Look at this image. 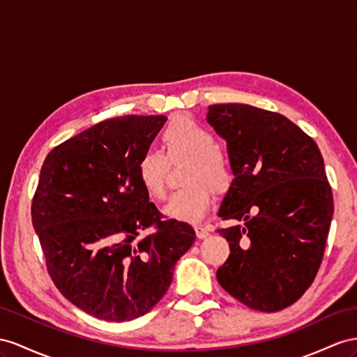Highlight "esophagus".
Returning a JSON list of instances; mask_svg holds the SVG:
<instances>
[{
  "instance_id": "34e87169",
  "label": "esophagus",
  "mask_w": 357,
  "mask_h": 357,
  "mask_svg": "<svg viewBox=\"0 0 357 357\" xmlns=\"http://www.w3.org/2000/svg\"><path fill=\"white\" fill-rule=\"evenodd\" d=\"M195 231H196V235H197V238H206V236L209 235V229L206 226H202V225H199V226H195Z\"/></svg>"
}]
</instances>
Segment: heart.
<instances>
[{"instance_id": "obj_1", "label": "heart", "mask_w": 357, "mask_h": 357, "mask_svg": "<svg viewBox=\"0 0 357 357\" xmlns=\"http://www.w3.org/2000/svg\"><path fill=\"white\" fill-rule=\"evenodd\" d=\"M161 142L169 160H187V187L173 193L164 214L184 222H197L213 204V190L223 193L232 182V170L225 153L215 146L213 132L193 119L179 116L162 131ZM137 176L146 193L155 199L166 195L167 159L161 152H144L137 161Z\"/></svg>"}]
</instances>
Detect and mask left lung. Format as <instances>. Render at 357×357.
I'll return each instance as SVG.
<instances>
[{
    "label": "left lung",
    "mask_w": 357,
    "mask_h": 357,
    "mask_svg": "<svg viewBox=\"0 0 357 357\" xmlns=\"http://www.w3.org/2000/svg\"><path fill=\"white\" fill-rule=\"evenodd\" d=\"M226 140L234 181L218 217L229 258L217 280L243 305L276 312L297 301L321 266L333 215L332 188L317 143L289 119L248 104L208 107Z\"/></svg>",
    "instance_id": "left-lung-1"
}]
</instances>
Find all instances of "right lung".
Returning a JSON list of instances; mask_svg holds the SVG:
<instances>
[{
	"mask_svg": "<svg viewBox=\"0 0 357 357\" xmlns=\"http://www.w3.org/2000/svg\"><path fill=\"white\" fill-rule=\"evenodd\" d=\"M166 121L108 119L54 148L40 169L31 220L50 276L72 305L105 321L148 314L196 240L188 223L162 220L137 176Z\"/></svg>",
	"mask_w": 357,
	"mask_h": 357,
	"instance_id": "add662e5",
	"label": "right lung"
}]
</instances>
